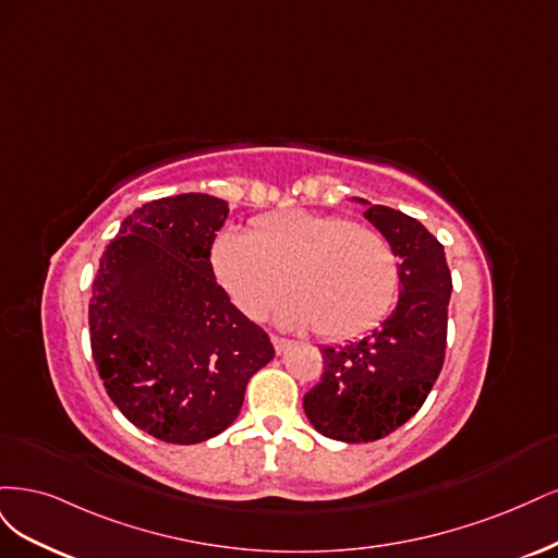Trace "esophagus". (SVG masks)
Listing matches in <instances>:
<instances>
[{
  "instance_id": "esophagus-1",
  "label": "esophagus",
  "mask_w": 558,
  "mask_h": 558,
  "mask_svg": "<svg viewBox=\"0 0 558 558\" xmlns=\"http://www.w3.org/2000/svg\"><path fill=\"white\" fill-rule=\"evenodd\" d=\"M271 343H274L276 352L280 354V352H284L287 348H290V345H292V340H287V338H280V336H271Z\"/></svg>"
}]
</instances>
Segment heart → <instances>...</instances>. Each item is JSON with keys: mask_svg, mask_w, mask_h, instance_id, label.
Segmentation results:
<instances>
[{"mask_svg": "<svg viewBox=\"0 0 558 558\" xmlns=\"http://www.w3.org/2000/svg\"><path fill=\"white\" fill-rule=\"evenodd\" d=\"M210 264L245 315L264 317L287 284L294 296L280 305L284 325L331 340L373 329L399 292V259L385 233L343 215H264L250 233H220Z\"/></svg>", "mask_w": 558, "mask_h": 558, "instance_id": "b5f03b06", "label": "heart"}]
</instances>
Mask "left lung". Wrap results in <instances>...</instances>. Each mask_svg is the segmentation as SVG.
I'll use <instances>...</instances> for the list:
<instances>
[{
    "label": "left lung",
    "mask_w": 558,
    "mask_h": 558,
    "mask_svg": "<svg viewBox=\"0 0 558 558\" xmlns=\"http://www.w3.org/2000/svg\"><path fill=\"white\" fill-rule=\"evenodd\" d=\"M364 218L399 255L397 308L362 340L322 348L325 373L303 397V410L322 436L371 442L403 426L436 385L447 345L452 274L440 241L422 222L387 206Z\"/></svg>",
    "instance_id": "obj_1"
}]
</instances>
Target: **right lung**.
Returning <instances> with one entry per match:
<instances>
[{
  "label": "right lung",
  "mask_w": 558,
  "mask_h": 558,
  "mask_svg": "<svg viewBox=\"0 0 558 558\" xmlns=\"http://www.w3.org/2000/svg\"><path fill=\"white\" fill-rule=\"evenodd\" d=\"M227 213L208 194L155 199L99 259L87 311L95 364L122 415L157 440L222 434L250 377L276 354L215 280L210 247Z\"/></svg>",
  "instance_id": "right-lung-1"
}]
</instances>
